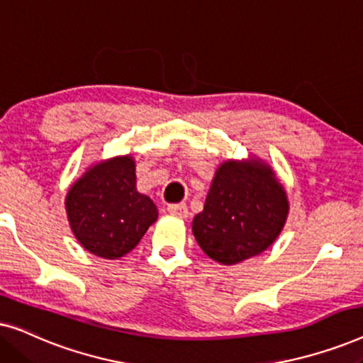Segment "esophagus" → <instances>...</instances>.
I'll list each match as a JSON object with an SVG mask.
<instances>
[{
  "mask_svg": "<svg viewBox=\"0 0 363 363\" xmlns=\"http://www.w3.org/2000/svg\"><path fill=\"white\" fill-rule=\"evenodd\" d=\"M168 213L175 215L178 218H186L188 216V206L185 203H175V205H168Z\"/></svg>",
  "mask_w": 363,
  "mask_h": 363,
  "instance_id": "34e87169",
  "label": "esophagus"
}]
</instances>
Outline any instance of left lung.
Masks as SVG:
<instances>
[{
  "instance_id": "obj_1",
  "label": "left lung",
  "mask_w": 363,
  "mask_h": 363,
  "mask_svg": "<svg viewBox=\"0 0 363 363\" xmlns=\"http://www.w3.org/2000/svg\"><path fill=\"white\" fill-rule=\"evenodd\" d=\"M284 188L261 162H225L216 170L193 235L211 259L231 266L261 255L284 226Z\"/></svg>"
}]
</instances>
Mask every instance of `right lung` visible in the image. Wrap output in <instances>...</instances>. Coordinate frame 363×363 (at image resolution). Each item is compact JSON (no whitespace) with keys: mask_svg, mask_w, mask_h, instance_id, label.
<instances>
[{"mask_svg":"<svg viewBox=\"0 0 363 363\" xmlns=\"http://www.w3.org/2000/svg\"><path fill=\"white\" fill-rule=\"evenodd\" d=\"M66 210L77 241L106 259L130 252L158 216L150 198L137 191L132 157L92 167L71 186Z\"/></svg>","mask_w":363,"mask_h":363,"instance_id":"add662e5","label":"right lung"}]
</instances>
